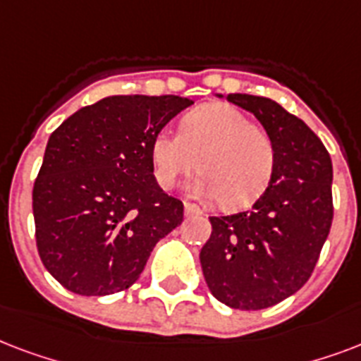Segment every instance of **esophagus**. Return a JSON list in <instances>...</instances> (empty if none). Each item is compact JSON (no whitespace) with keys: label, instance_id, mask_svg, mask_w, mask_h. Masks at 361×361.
I'll return each instance as SVG.
<instances>
[{"label":"esophagus","instance_id":"obj_1","mask_svg":"<svg viewBox=\"0 0 361 361\" xmlns=\"http://www.w3.org/2000/svg\"><path fill=\"white\" fill-rule=\"evenodd\" d=\"M184 214L190 216V214H201V209L194 203H188V201H184Z\"/></svg>","mask_w":361,"mask_h":361}]
</instances>
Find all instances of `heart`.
Returning <instances> with one entry per match:
<instances>
[{
    "mask_svg": "<svg viewBox=\"0 0 361 361\" xmlns=\"http://www.w3.org/2000/svg\"><path fill=\"white\" fill-rule=\"evenodd\" d=\"M150 166L158 186L171 190L194 167L201 169L190 192L216 197L224 209L250 205L267 188L275 147L262 128L230 103L212 102L184 114L180 133L160 130L150 142Z\"/></svg>",
    "mask_w": 361,
    "mask_h": 361,
    "instance_id": "1",
    "label": "heart"
}]
</instances>
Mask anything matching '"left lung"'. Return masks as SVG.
Masks as SVG:
<instances>
[{"label":"left lung","instance_id":"left-lung-1","mask_svg":"<svg viewBox=\"0 0 361 361\" xmlns=\"http://www.w3.org/2000/svg\"><path fill=\"white\" fill-rule=\"evenodd\" d=\"M226 99L264 126L275 147V169L250 211L209 219L212 231L200 262L216 300L258 311L309 281L334 220V167L317 133L276 102L250 94Z\"/></svg>","mask_w":361,"mask_h":361}]
</instances>
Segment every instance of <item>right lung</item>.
<instances>
[{
  "label": "right lung",
  "instance_id": "obj_1",
  "mask_svg": "<svg viewBox=\"0 0 361 361\" xmlns=\"http://www.w3.org/2000/svg\"><path fill=\"white\" fill-rule=\"evenodd\" d=\"M180 96H111L52 131L33 184L39 256L79 295L130 288L161 237L183 222V203L158 186L150 142L192 105Z\"/></svg>",
  "mask_w": 361,
  "mask_h": 361
}]
</instances>
